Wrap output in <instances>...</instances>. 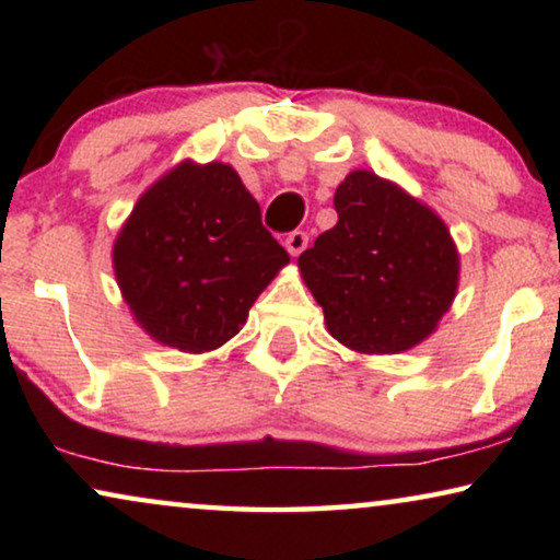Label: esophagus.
I'll use <instances>...</instances> for the list:
<instances>
[{
	"label": "esophagus",
	"instance_id": "1",
	"mask_svg": "<svg viewBox=\"0 0 560 560\" xmlns=\"http://www.w3.org/2000/svg\"><path fill=\"white\" fill-rule=\"evenodd\" d=\"M305 247H308V234H305V232H290V234L285 236V249H288L293 257L301 255V252H303Z\"/></svg>",
	"mask_w": 560,
	"mask_h": 560
}]
</instances>
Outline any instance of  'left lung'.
<instances>
[{
	"instance_id": "8db88e82",
	"label": "left lung",
	"mask_w": 560,
	"mask_h": 560,
	"mask_svg": "<svg viewBox=\"0 0 560 560\" xmlns=\"http://www.w3.org/2000/svg\"><path fill=\"white\" fill-rule=\"evenodd\" d=\"M334 209L336 226L298 257L328 334L362 354L418 347L456 298L458 252L446 224L372 171L349 173Z\"/></svg>"
}]
</instances>
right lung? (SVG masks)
<instances>
[{
  "label": "right lung",
  "mask_w": 560,
  "mask_h": 560,
  "mask_svg": "<svg viewBox=\"0 0 560 560\" xmlns=\"http://www.w3.org/2000/svg\"><path fill=\"white\" fill-rule=\"evenodd\" d=\"M114 275L158 343L201 354L247 324L288 252L232 165H175L144 190L114 242Z\"/></svg>",
  "instance_id": "add662e5"
}]
</instances>
